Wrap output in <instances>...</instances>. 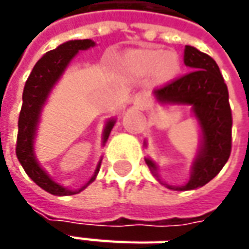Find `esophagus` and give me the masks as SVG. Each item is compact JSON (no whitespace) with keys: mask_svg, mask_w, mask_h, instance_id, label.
<instances>
[{"mask_svg":"<svg viewBox=\"0 0 249 249\" xmlns=\"http://www.w3.org/2000/svg\"><path fill=\"white\" fill-rule=\"evenodd\" d=\"M134 101H136L139 105H141V107H145V105L149 102L148 94H147V92H144V91H140V92H137V94L134 95Z\"/></svg>","mask_w":249,"mask_h":249,"instance_id":"esophagus-1","label":"esophagus"}]
</instances>
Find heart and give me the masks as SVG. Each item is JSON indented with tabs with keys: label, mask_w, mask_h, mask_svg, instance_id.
Instances as JSON below:
<instances>
[{
	"label": "heart",
	"mask_w": 249,
	"mask_h": 249,
	"mask_svg": "<svg viewBox=\"0 0 249 249\" xmlns=\"http://www.w3.org/2000/svg\"><path fill=\"white\" fill-rule=\"evenodd\" d=\"M126 63L136 72L155 71L158 77H170L178 69V58L175 53H163L157 50L131 51L126 55Z\"/></svg>",
	"instance_id": "1"
}]
</instances>
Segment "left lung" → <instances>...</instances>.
Returning a JSON list of instances; mask_svg holds the SVG:
<instances>
[{
	"label": "left lung",
	"mask_w": 249,
	"mask_h": 249,
	"mask_svg": "<svg viewBox=\"0 0 249 249\" xmlns=\"http://www.w3.org/2000/svg\"><path fill=\"white\" fill-rule=\"evenodd\" d=\"M184 63L190 72L154 90L157 100L165 104L191 105L202 130V147L196 157L190 181L183 187H170L184 191L205 186L222 170L231 152V109L225 79L213 58L186 45ZM157 176V166L145 159Z\"/></svg>",
	"instance_id": "obj_1"
}]
</instances>
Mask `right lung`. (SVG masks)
<instances>
[{
  "label": "right lung",
  "instance_id": "1",
  "mask_svg": "<svg viewBox=\"0 0 249 249\" xmlns=\"http://www.w3.org/2000/svg\"><path fill=\"white\" fill-rule=\"evenodd\" d=\"M90 47H94V41L91 40H72V41L61 44L58 48L45 53L43 58L34 65L33 71L24 84L23 97H22L23 104H22V109H20L19 120H18L16 157L19 159L20 165L23 166L27 176L30 177L37 186H40L43 190L53 196H73V194L80 193L91 181H94L101 166L100 162L94 176L91 177V180L86 186L80 188L79 191H72L55 183L40 167L33 152V141L36 136V127L38 123V116L50 91L53 87V84L58 82L63 71L66 69L68 63L72 61V58L77 53V51L87 50ZM113 124H115V120H109L107 123L105 130H104V142L109 137Z\"/></svg>",
  "mask_w": 249,
  "mask_h": 249
}]
</instances>
